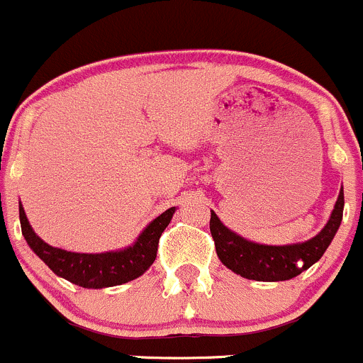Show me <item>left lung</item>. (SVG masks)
Segmentation results:
<instances>
[{"label":"left lung","mask_w":363,"mask_h":363,"mask_svg":"<svg viewBox=\"0 0 363 363\" xmlns=\"http://www.w3.org/2000/svg\"><path fill=\"white\" fill-rule=\"evenodd\" d=\"M344 210V190H339L332 213L325 228L307 242L289 245H264L250 242L225 228L211 210L210 231L215 240V250L224 267L243 279L259 282L289 281L318 263L332 243Z\"/></svg>","instance_id":"8db88e82"}]
</instances>
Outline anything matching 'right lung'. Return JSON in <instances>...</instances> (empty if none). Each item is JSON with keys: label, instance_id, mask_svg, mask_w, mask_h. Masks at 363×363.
<instances>
[{"label": "right lung", "instance_id": "add662e5", "mask_svg": "<svg viewBox=\"0 0 363 363\" xmlns=\"http://www.w3.org/2000/svg\"><path fill=\"white\" fill-rule=\"evenodd\" d=\"M177 206H171L159 217L153 218L135 238L132 245L120 250L100 254L70 252L45 243L30 225L23 204H19V218L23 236L30 249L55 272L58 277L72 284L88 289L113 288L141 277L157 257L159 238L173 218Z\"/></svg>", "mask_w": 363, "mask_h": 363}]
</instances>
